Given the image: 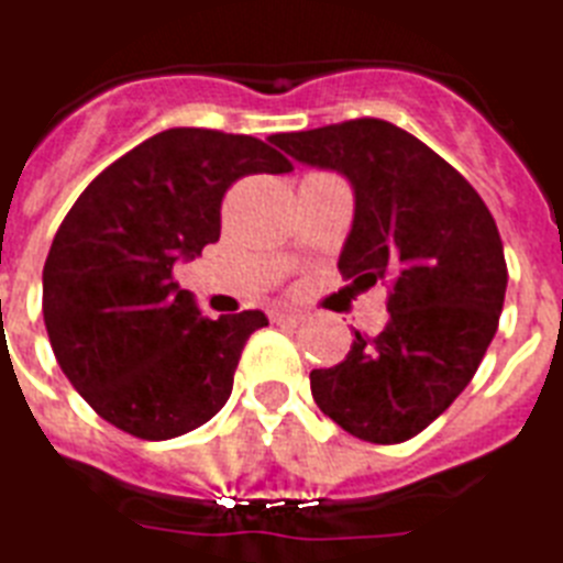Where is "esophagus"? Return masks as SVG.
Wrapping results in <instances>:
<instances>
[{
    "instance_id": "esophagus-1",
    "label": "esophagus",
    "mask_w": 563,
    "mask_h": 563,
    "mask_svg": "<svg viewBox=\"0 0 563 563\" xmlns=\"http://www.w3.org/2000/svg\"><path fill=\"white\" fill-rule=\"evenodd\" d=\"M269 317H273V322H276V325H302V322L308 320V317L299 311H273Z\"/></svg>"
}]
</instances>
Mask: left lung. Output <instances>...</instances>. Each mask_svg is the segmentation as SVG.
I'll return each instance as SVG.
<instances>
[{
	"label": "left lung",
	"instance_id": "obj_1",
	"mask_svg": "<svg viewBox=\"0 0 563 563\" xmlns=\"http://www.w3.org/2000/svg\"><path fill=\"white\" fill-rule=\"evenodd\" d=\"M269 143L350 181L355 217L338 267L352 285H394L385 329L355 331L341 364L311 369L313 402L355 438L402 443L459 399L494 341L508 287L494 217L459 169L385 120Z\"/></svg>",
	"mask_w": 563,
	"mask_h": 563
}]
</instances>
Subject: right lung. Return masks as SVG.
Wrapping results in <instances>:
<instances>
[{
	"label": "right lung",
	"instance_id": "obj_1",
	"mask_svg": "<svg viewBox=\"0 0 563 563\" xmlns=\"http://www.w3.org/2000/svg\"><path fill=\"white\" fill-rule=\"evenodd\" d=\"M250 173L290 161L250 134L167 129L87 185L43 267V322L64 376L102 420L141 440L199 429L232 396L264 311L205 320L173 282L220 241V202Z\"/></svg>",
	"mask_w": 563,
	"mask_h": 563
}]
</instances>
